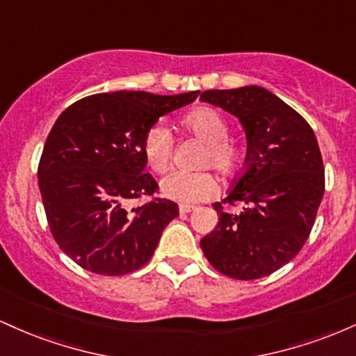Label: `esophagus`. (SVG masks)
<instances>
[{"label": "esophagus", "instance_id": "1", "mask_svg": "<svg viewBox=\"0 0 356 356\" xmlns=\"http://www.w3.org/2000/svg\"><path fill=\"white\" fill-rule=\"evenodd\" d=\"M194 209H195V206H191V204H181V206H179L181 214H187V212H192Z\"/></svg>", "mask_w": 356, "mask_h": 356}]
</instances>
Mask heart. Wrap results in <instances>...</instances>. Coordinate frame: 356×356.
<instances>
[{
	"instance_id": "heart-1",
	"label": "heart",
	"mask_w": 356,
	"mask_h": 356,
	"mask_svg": "<svg viewBox=\"0 0 356 356\" xmlns=\"http://www.w3.org/2000/svg\"><path fill=\"white\" fill-rule=\"evenodd\" d=\"M184 125L206 144V149L202 150L199 159V165L212 167L220 175H232L239 169L243 150L232 138L227 137L229 125L218 110H194L184 118ZM142 152L150 169H154L155 172H164L174 154V137L167 125L155 122L147 129L142 140ZM161 189L167 199L182 204H194L212 197L218 192V182L207 170H197V172L172 170L161 181Z\"/></svg>"
}]
</instances>
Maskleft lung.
<instances>
[{
	"label": "left lung",
	"instance_id": "8db88e82",
	"mask_svg": "<svg viewBox=\"0 0 356 356\" xmlns=\"http://www.w3.org/2000/svg\"><path fill=\"white\" fill-rule=\"evenodd\" d=\"M201 100L239 118L246 130L243 170L220 202L219 222L201 239L211 266L234 280H257L295 257L316 219L325 167L313 129L266 88L206 90ZM241 202L243 209L232 213Z\"/></svg>",
	"mask_w": 356,
	"mask_h": 356
}]
</instances>
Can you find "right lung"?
I'll use <instances>...</instances> for the list:
<instances>
[{"label":"right lung","instance_id":"add662e5","mask_svg":"<svg viewBox=\"0 0 356 356\" xmlns=\"http://www.w3.org/2000/svg\"><path fill=\"white\" fill-rule=\"evenodd\" d=\"M197 95L95 93L56 118L40 159L38 186L53 238L80 268L122 276L149 263L179 206L154 197L159 186L144 172L142 140L159 118ZM140 197L149 201L130 208Z\"/></svg>","mask_w":356,"mask_h":356}]
</instances>
